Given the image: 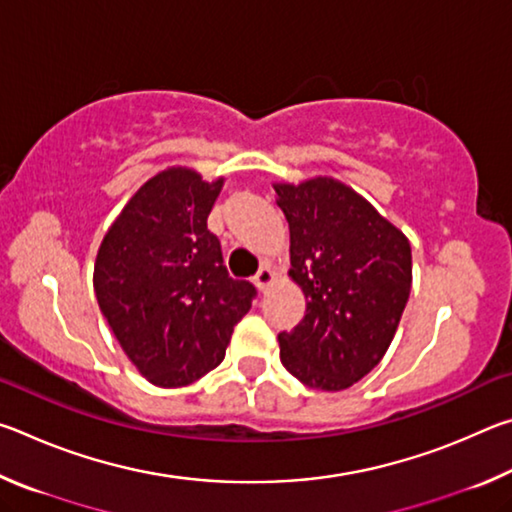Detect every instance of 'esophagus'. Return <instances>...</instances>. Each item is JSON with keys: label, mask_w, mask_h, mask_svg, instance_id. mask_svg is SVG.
<instances>
[{"label": "esophagus", "mask_w": 512, "mask_h": 512, "mask_svg": "<svg viewBox=\"0 0 512 512\" xmlns=\"http://www.w3.org/2000/svg\"><path fill=\"white\" fill-rule=\"evenodd\" d=\"M253 282H255V287L259 289V291H266L268 287H271V282H273V271L271 268H259L257 271V275L253 277Z\"/></svg>", "instance_id": "34e87169"}]
</instances>
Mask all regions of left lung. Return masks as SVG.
<instances>
[{
    "mask_svg": "<svg viewBox=\"0 0 512 512\" xmlns=\"http://www.w3.org/2000/svg\"><path fill=\"white\" fill-rule=\"evenodd\" d=\"M273 189L289 223V275L307 300L305 318L277 336L280 359L305 386L343 391L393 341L411 293V244L341 180Z\"/></svg>",
    "mask_w": 512,
    "mask_h": 512,
    "instance_id": "1",
    "label": "left lung"
}]
</instances>
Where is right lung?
Segmentation results:
<instances>
[{"label": "right lung", "mask_w": 512, "mask_h": 512, "mask_svg": "<svg viewBox=\"0 0 512 512\" xmlns=\"http://www.w3.org/2000/svg\"><path fill=\"white\" fill-rule=\"evenodd\" d=\"M223 178L171 167L137 189L94 262L101 314L133 366L155 386L180 388L225 357L255 287L232 280L207 216Z\"/></svg>", "instance_id": "right-lung-1"}]
</instances>
